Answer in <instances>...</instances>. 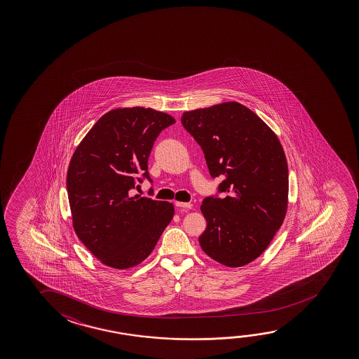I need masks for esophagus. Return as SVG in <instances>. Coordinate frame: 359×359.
<instances>
[{"mask_svg": "<svg viewBox=\"0 0 359 359\" xmlns=\"http://www.w3.org/2000/svg\"><path fill=\"white\" fill-rule=\"evenodd\" d=\"M175 206L177 208H185V209H191V204L190 203H182V201H177Z\"/></svg>", "mask_w": 359, "mask_h": 359, "instance_id": "34e87169", "label": "esophagus"}]
</instances>
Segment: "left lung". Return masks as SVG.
<instances>
[{
  "label": "left lung",
  "mask_w": 359,
  "mask_h": 359,
  "mask_svg": "<svg viewBox=\"0 0 359 359\" xmlns=\"http://www.w3.org/2000/svg\"><path fill=\"white\" fill-rule=\"evenodd\" d=\"M182 126L199 144L217 191L200 206L206 229L200 247L230 268L258 258L280 228L288 206V164L276 134L239 102L182 114Z\"/></svg>",
  "instance_id": "1"
}]
</instances>
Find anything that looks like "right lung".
Wrapping results in <instances>:
<instances>
[{
    "label": "right lung",
    "mask_w": 359,
    "mask_h": 359,
    "mask_svg": "<svg viewBox=\"0 0 359 359\" xmlns=\"http://www.w3.org/2000/svg\"><path fill=\"white\" fill-rule=\"evenodd\" d=\"M174 123L153 109H115L97 120L72 155L66 179L72 225L102 264H140L174 217L170 203L131 195L142 179L153 182L149 155L160 133Z\"/></svg>",
    "instance_id": "add662e5"
}]
</instances>
